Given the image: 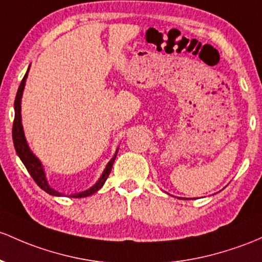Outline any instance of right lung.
<instances>
[{
  "label": "right lung",
  "mask_w": 262,
  "mask_h": 262,
  "mask_svg": "<svg viewBox=\"0 0 262 262\" xmlns=\"http://www.w3.org/2000/svg\"><path fill=\"white\" fill-rule=\"evenodd\" d=\"M28 71H30V68H28ZM28 71L27 73L25 74L21 84H19L18 91H17V94H16V99H14V120H13V128H12L13 145H14V149H16L17 155H18L19 159L22 160V163L25 164L26 169H27L28 173L31 174V177L33 178L34 182L37 183V185H38L41 189H43L46 192H48L50 195H53V196H62L61 192L56 191L54 189H52L50 186V184L47 182V178H46V173H45V169H43L42 163L39 162L38 158L31 151L30 146H28L27 140H26V137H25L24 126H22V117H21V100H22V94H24L26 79H27V76H28ZM117 153L118 150L116 151V154H114V157L111 159V162L107 164V166H105L104 171H103L102 177L99 178L98 182L94 184L92 188L87 189V190L77 192V194H71L70 196L85 198L98 191L103 186V184L105 183V180H107L109 174H111L112 166H113L114 160H116Z\"/></svg>",
  "instance_id": "obj_1"
}]
</instances>
